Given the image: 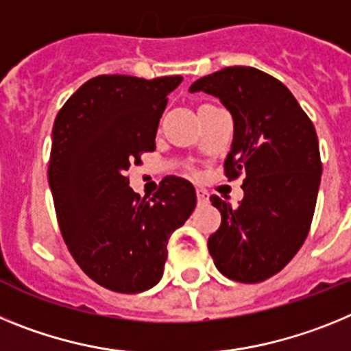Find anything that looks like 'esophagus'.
Wrapping results in <instances>:
<instances>
[{"instance_id":"esophagus-1","label":"esophagus","mask_w":351,"mask_h":351,"mask_svg":"<svg viewBox=\"0 0 351 351\" xmlns=\"http://www.w3.org/2000/svg\"><path fill=\"white\" fill-rule=\"evenodd\" d=\"M196 196H197V203L199 205H203V203H206L208 201V193H206L205 189H196Z\"/></svg>"}]
</instances>
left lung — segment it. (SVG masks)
<instances>
[{"label": "left lung", "instance_id": "obj_1", "mask_svg": "<svg viewBox=\"0 0 351 351\" xmlns=\"http://www.w3.org/2000/svg\"><path fill=\"white\" fill-rule=\"evenodd\" d=\"M189 91L221 99L234 121L224 175H243V199L212 196L221 226L208 251L222 276L261 282L291 261L309 233L322 178L313 121L291 91L252 66H228L197 79Z\"/></svg>", "mask_w": 351, "mask_h": 351}]
</instances>
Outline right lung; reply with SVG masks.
Returning a JSON list of instances; mask_svg holds the SVG:
<instances>
[{
  "label": "right lung",
  "instance_id": "1",
  "mask_svg": "<svg viewBox=\"0 0 351 351\" xmlns=\"http://www.w3.org/2000/svg\"><path fill=\"white\" fill-rule=\"evenodd\" d=\"M182 75H97L58 112L49 187L70 254L97 285L139 293L160 281L167 240L196 206L193 184L166 176L154 197L129 187L127 171L155 150L167 93Z\"/></svg>",
  "mask_w": 351,
  "mask_h": 351
}]
</instances>
